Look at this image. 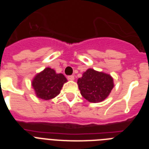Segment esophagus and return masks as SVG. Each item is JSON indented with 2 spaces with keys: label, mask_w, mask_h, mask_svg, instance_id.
<instances>
[{
  "label": "esophagus",
  "mask_w": 149,
  "mask_h": 149,
  "mask_svg": "<svg viewBox=\"0 0 149 149\" xmlns=\"http://www.w3.org/2000/svg\"><path fill=\"white\" fill-rule=\"evenodd\" d=\"M67 79L69 80H74V76H69V77H67Z\"/></svg>",
  "instance_id": "esophagus-1"
}]
</instances>
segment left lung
<instances>
[{"label":"left lung","instance_id":"1","mask_svg":"<svg viewBox=\"0 0 149 149\" xmlns=\"http://www.w3.org/2000/svg\"><path fill=\"white\" fill-rule=\"evenodd\" d=\"M81 95L89 102H102L114 86L113 77L106 72L88 69L77 80Z\"/></svg>","mask_w":149,"mask_h":149}]
</instances>
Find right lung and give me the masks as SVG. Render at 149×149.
I'll use <instances>...</instances> for the list:
<instances>
[{
  "mask_svg": "<svg viewBox=\"0 0 149 149\" xmlns=\"http://www.w3.org/2000/svg\"><path fill=\"white\" fill-rule=\"evenodd\" d=\"M66 82L67 79L63 73H56L53 69L46 67L34 77L31 86L37 97L49 100L60 93L63 84Z\"/></svg>",
  "mask_w": 149,
  "mask_h": 149,
  "instance_id": "obj_1",
  "label": "right lung"
}]
</instances>
